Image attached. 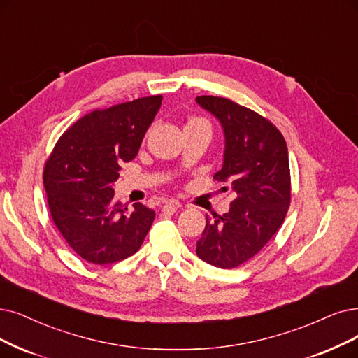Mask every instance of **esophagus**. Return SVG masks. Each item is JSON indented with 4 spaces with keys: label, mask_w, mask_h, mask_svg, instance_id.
I'll return each instance as SVG.
<instances>
[{
    "label": "esophagus",
    "mask_w": 358,
    "mask_h": 358,
    "mask_svg": "<svg viewBox=\"0 0 358 358\" xmlns=\"http://www.w3.org/2000/svg\"><path fill=\"white\" fill-rule=\"evenodd\" d=\"M160 207H162V211H164V213H167V214H173L175 211H178L179 204L175 203V201H169V203L162 204Z\"/></svg>",
    "instance_id": "34e87169"
}]
</instances>
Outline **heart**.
Instances as JSON below:
<instances>
[{
	"label": "heart",
	"instance_id": "1",
	"mask_svg": "<svg viewBox=\"0 0 358 358\" xmlns=\"http://www.w3.org/2000/svg\"><path fill=\"white\" fill-rule=\"evenodd\" d=\"M187 124H206V126H208V123L201 117H192V119H189V122Z\"/></svg>",
	"mask_w": 358,
	"mask_h": 358
}]
</instances>
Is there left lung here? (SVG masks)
Returning a JSON list of instances; mask_svg holds the SVG:
<instances>
[{"mask_svg":"<svg viewBox=\"0 0 358 358\" xmlns=\"http://www.w3.org/2000/svg\"><path fill=\"white\" fill-rule=\"evenodd\" d=\"M196 103L224 131L223 167L213 176L235 192L223 216L207 217L196 255L211 266L235 268L259 254L279 231L291 204L288 147L278 127L232 99L201 95Z\"/></svg>","mask_w":358,"mask_h":358,"instance_id":"obj_1","label":"left lung"}]
</instances>
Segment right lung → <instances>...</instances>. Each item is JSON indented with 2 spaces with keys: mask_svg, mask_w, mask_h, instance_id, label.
Instances as JSON below:
<instances>
[{
  "mask_svg": "<svg viewBox=\"0 0 358 358\" xmlns=\"http://www.w3.org/2000/svg\"><path fill=\"white\" fill-rule=\"evenodd\" d=\"M162 95L96 108L59 138L44 164V188L54 224L70 248L92 264L135 254L154 222V210H132L113 199L123 163L135 159Z\"/></svg>",
  "mask_w": 358,
  "mask_h": 358,
  "instance_id": "right-lung-1",
  "label": "right lung"
}]
</instances>
